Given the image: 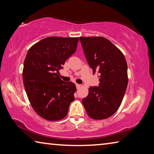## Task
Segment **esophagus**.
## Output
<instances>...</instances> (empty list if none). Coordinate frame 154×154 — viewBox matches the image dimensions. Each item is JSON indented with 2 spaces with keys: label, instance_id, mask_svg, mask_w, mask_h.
<instances>
[{
  "label": "esophagus",
  "instance_id": "1",
  "mask_svg": "<svg viewBox=\"0 0 154 154\" xmlns=\"http://www.w3.org/2000/svg\"><path fill=\"white\" fill-rule=\"evenodd\" d=\"M76 87H77V89H79V88H80L81 87H82V85H80V84H76Z\"/></svg>",
  "mask_w": 154,
  "mask_h": 154
}]
</instances>
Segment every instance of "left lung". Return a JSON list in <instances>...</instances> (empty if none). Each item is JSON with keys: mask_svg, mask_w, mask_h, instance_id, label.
I'll use <instances>...</instances> for the list:
<instances>
[{"mask_svg": "<svg viewBox=\"0 0 154 154\" xmlns=\"http://www.w3.org/2000/svg\"><path fill=\"white\" fill-rule=\"evenodd\" d=\"M88 64L100 73L98 86H91L82 99L87 113L94 119H104L118 111L128 85V66L124 54L107 38L79 37Z\"/></svg>", "mask_w": 154, "mask_h": 154, "instance_id": "obj_1", "label": "left lung"}]
</instances>
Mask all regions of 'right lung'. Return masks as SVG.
<instances>
[{
	"label": "right lung",
	"mask_w": 154,
	"mask_h": 154,
	"mask_svg": "<svg viewBox=\"0 0 154 154\" xmlns=\"http://www.w3.org/2000/svg\"><path fill=\"white\" fill-rule=\"evenodd\" d=\"M79 38L49 36L29 49L22 77L26 92L35 111L49 121L66 116L75 100V84L64 82L57 72L76 51Z\"/></svg>",
	"instance_id": "right-lung-1"
}]
</instances>
